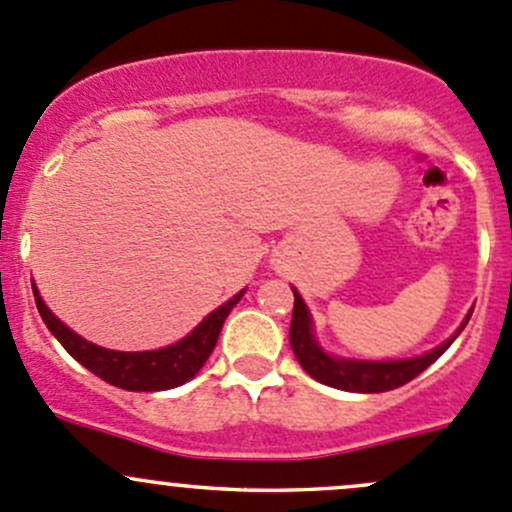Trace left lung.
<instances>
[{
  "label": "left lung",
  "mask_w": 512,
  "mask_h": 512,
  "mask_svg": "<svg viewBox=\"0 0 512 512\" xmlns=\"http://www.w3.org/2000/svg\"><path fill=\"white\" fill-rule=\"evenodd\" d=\"M291 291L293 318L291 331H288V341H291V348L293 353H296L298 363H301L303 371H306L308 376L316 378L323 386L351 393H383L393 391V388L398 386H406L408 381L421 376L430 363H435L445 351H448V346L460 336L465 323L470 321V313H473L468 311V316L463 318L458 331H455L448 341H443L440 346H435L433 351L423 353V356L398 358V361H363V358H341L323 351L321 343L316 341V333H313V318L306 301H303L301 293H298L296 288H291Z\"/></svg>",
  "instance_id": "obj_1"
}]
</instances>
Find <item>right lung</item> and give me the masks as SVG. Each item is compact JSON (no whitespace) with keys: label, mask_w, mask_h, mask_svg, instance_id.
<instances>
[{"label":"right lung","mask_w":512,"mask_h":512,"mask_svg":"<svg viewBox=\"0 0 512 512\" xmlns=\"http://www.w3.org/2000/svg\"><path fill=\"white\" fill-rule=\"evenodd\" d=\"M34 288V301H37L39 316L47 323L49 331L54 333L59 343L67 348L72 358H77L84 368H89L94 376L101 381L111 383L124 391H169V388L184 386L186 381L196 376L209 361L211 351H214L219 333L224 328L226 316L231 308L241 301L246 293L239 291L234 298L221 303L216 311H211L189 336L181 341L171 343V346L156 348V351H111V348H101L96 343L86 341V338L74 333L72 328L64 326L57 316L47 308L44 298L39 296L37 286Z\"/></svg>","instance_id":"right-lung-1"}]
</instances>
